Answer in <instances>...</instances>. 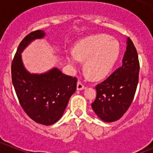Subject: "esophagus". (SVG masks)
<instances>
[{
  "instance_id": "1",
  "label": "esophagus",
  "mask_w": 153,
  "mask_h": 153,
  "mask_svg": "<svg viewBox=\"0 0 153 153\" xmlns=\"http://www.w3.org/2000/svg\"><path fill=\"white\" fill-rule=\"evenodd\" d=\"M85 89V86H84V84H82L81 81H78V83H77V90H82Z\"/></svg>"
}]
</instances>
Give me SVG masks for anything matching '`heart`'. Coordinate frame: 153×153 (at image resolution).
Segmentation results:
<instances>
[{
	"label": "heart",
	"instance_id": "1",
	"mask_svg": "<svg viewBox=\"0 0 153 153\" xmlns=\"http://www.w3.org/2000/svg\"><path fill=\"white\" fill-rule=\"evenodd\" d=\"M120 45L118 41L107 35L92 36L75 45L67 60L75 67L80 60H85V70L91 78L101 79L109 74L119 58Z\"/></svg>",
	"mask_w": 153,
	"mask_h": 153
}]
</instances>
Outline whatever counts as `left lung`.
<instances>
[{
  "label": "left lung",
  "instance_id": "left-lung-1",
  "mask_svg": "<svg viewBox=\"0 0 153 153\" xmlns=\"http://www.w3.org/2000/svg\"><path fill=\"white\" fill-rule=\"evenodd\" d=\"M139 70L137 50L131 39L128 38L122 66L96 86V98L92 103V108L102 120L114 122L126 112L137 90Z\"/></svg>",
  "mask_w": 153,
  "mask_h": 153
}]
</instances>
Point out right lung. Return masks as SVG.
Masks as SVG:
<instances>
[{
  "label": "right lung",
  "mask_w": 153,
  "mask_h": 153,
  "mask_svg": "<svg viewBox=\"0 0 153 153\" xmlns=\"http://www.w3.org/2000/svg\"><path fill=\"white\" fill-rule=\"evenodd\" d=\"M45 36L43 30H35L22 39L11 66L12 81L25 112L36 123L45 126L60 119L75 92L77 78L62 73L54 68L44 74H30L24 67L21 57L25 47L36 39Z\"/></svg>",
  "instance_id": "right-lung-1"
}]
</instances>
